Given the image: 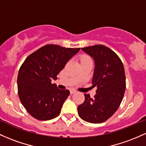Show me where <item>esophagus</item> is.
<instances>
[{"label": "esophagus", "mask_w": 146, "mask_h": 146, "mask_svg": "<svg viewBox=\"0 0 146 146\" xmlns=\"http://www.w3.org/2000/svg\"><path fill=\"white\" fill-rule=\"evenodd\" d=\"M70 94H75V93H76V90H75V89H70Z\"/></svg>", "instance_id": "1"}]
</instances>
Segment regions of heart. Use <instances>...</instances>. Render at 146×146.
<instances>
[{
    "label": "heart",
    "mask_w": 146,
    "mask_h": 146,
    "mask_svg": "<svg viewBox=\"0 0 146 146\" xmlns=\"http://www.w3.org/2000/svg\"><path fill=\"white\" fill-rule=\"evenodd\" d=\"M83 61H91V60L89 58V57H86V56H83L81 59V62H83Z\"/></svg>",
    "instance_id": "b5f03b06"
}]
</instances>
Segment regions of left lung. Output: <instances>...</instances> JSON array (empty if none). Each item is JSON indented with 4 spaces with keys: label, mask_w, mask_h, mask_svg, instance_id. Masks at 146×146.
Returning <instances> with one entry per match:
<instances>
[{
    "label": "left lung",
    "mask_w": 146,
    "mask_h": 146,
    "mask_svg": "<svg viewBox=\"0 0 146 146\" xmlns=\"http://www.w3.org/2000/svg\"><path fill=\"white\" fill-rule=\"evenodd\" d=\"M82 50L95 61L92 84L97 89L94 98L84 94V102L78 107V115L86 122L103 123L117 111L122 102L126 87L124 66L119 57L103 45Z\"/></svg>",
    "instance_id": "obj_1"
}]
</instances>
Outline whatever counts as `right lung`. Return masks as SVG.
<instances>
[{
  "label": "right lung",
  "mask_w": 146,
  "mask_h": 146,
  "mask_svg": "<svg viewBox=\"0 0 146 146\" xmlns=\"http://www.w3.org/2000/svg\"><path fill=\"white\" fill-rule=\"evenodd\" d=\"M80 50L46 45L30 54L21 66L17 78L19 97L33 117L48 121L60 114L70 91L59 89L51 80L57 79L67 62Z\"/></svg>",
  "instance_id": "obj_1"
}]
</instances>
